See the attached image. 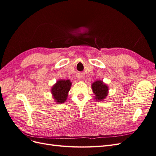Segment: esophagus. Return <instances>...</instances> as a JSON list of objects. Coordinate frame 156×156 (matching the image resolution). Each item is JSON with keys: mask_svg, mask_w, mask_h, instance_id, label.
Listing matches in <instances>:
<instances>
[{"mask_svg": "<svg viewBox=\"0 0 156 156\" xmlns=\"http://www.w3.org/2000/svg\"><path fill=\"white\" fill-rule=\"evenodd\" d=\"M77 77H78L79 79H81V78H82V75H78V76H77Z\"/></svg>", "mask_w": 156, "mask_h": 156, "instance_id": "esophagus-1", "label": "esophagus"}]
</instances>
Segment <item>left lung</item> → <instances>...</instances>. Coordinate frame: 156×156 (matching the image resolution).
<instances>
[{
    "instance_id": "obj_1",
    "label": "left lung",
    "mask_w": 156,
    "mask_h": 156,
    "mask_svg": "<svg viewBox=\"0 0 156 156\" xmlns=\"http://www.w3.org/2000/svg\"><path fill=\"white\" fill-rule=\"evenodd\" d=\"M92 89L97 101H103L108 95V88L102 81H96L92 84Z\"/></svg>"
}]
</instances>
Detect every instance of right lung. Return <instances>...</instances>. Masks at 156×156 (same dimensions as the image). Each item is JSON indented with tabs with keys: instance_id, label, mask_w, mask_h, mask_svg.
Here are the masks:
<instances>
[{
	"instance_id": "add662e5",
	"label": "right lung",
	"mask_w": 156,
	"mask_h": 156,
	"mask_svg": "<svg viewBox=\"0 0 156 156\" xmlns=\"http://www.w3.org/2000/svg\"><path fill=\"white\" fill-rule=\"evenodd\" d=\"M72 83L69 80H59L51 88V92L56 103H62L67 100Z\"/></svg>"
}]
</instances>
